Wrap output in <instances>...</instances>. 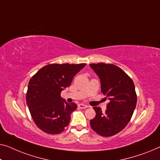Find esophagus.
I'll use <instances>...</instances> for the list:
<instances>
[{
	"label": "esophagus",
	"instance_id": "34e87169",
	"mask_svg": "<svg viewBox=\"0 0 160 160\" xmlns=\"http://www.w3.org/2000/svg\"><path fill=\"white\" fill-rule=\"evenodd\" d=\"M78 107L80 108V109H85V108L88 107L87 105H85V104H82V103H80V104H78Z\"/></svg>",
	"mask_w": 160,
	"mask_h": 160
}]
</instances>
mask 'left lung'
Instances as JSON below:
<instances>
[{"instance_id":"left-lung-1","label":"left lung","mask_w":160,"mask_h":160,"mask_svg":"<svg viewBox=\"0 0 160 160\" xmlns=\"http://www.w3.org/2000/svg\"><path fill=\"white\" fill-rule=\"evenodd\" d=\"M97 74L101 88L109 102L105 112L100 107H93L96 117L90 121L94 131L102 136L109 137L125 128L133 114L137 103L135 85L122 69L112 64H91Z\"/></svg>"}]
</instances>
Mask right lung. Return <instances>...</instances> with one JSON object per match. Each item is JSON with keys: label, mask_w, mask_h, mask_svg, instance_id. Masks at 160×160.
<instances>
[{"label": "right lung", "mask_w": 160, "mask_h": 160, "mask_svg": "<svg viewBox=\"0 0 160 160\" xmlns=\"http://www.w3.org/2000/svg\"><path fill=\"white\" fill-rule=\"evenodd\" d=\"M85 65L51 64L39 69L29 81L27 104L33 121L43 132L58 134L68 126L77 104L67 103L60 94Z\"/></svg>", "instance_id": "obj_1"}]
</instances>
